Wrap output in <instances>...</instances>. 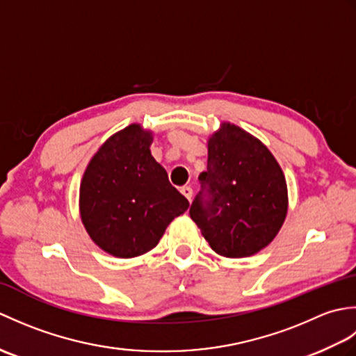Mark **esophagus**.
Masks as SVG:
<instances>
[{"instance_id": "34e87169", "label": "esophagus", "mask_w": 356, "mask_h": 356, "mask_svg": "<svg viewBox=\"0 0 356 356\" xmlns=\"http://www.w3.org/2000/svg\"><path fill=\"white\" fill-rule=\"evenodd\" d=\"M180 193H182L185 197L191 202V199H193V188L191 186H182L180 188Z\"/></svg>"}]
</instances>
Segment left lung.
Here are the masks:
<instances>
[{"label": "left lung", "instance_id": "obj_1", "mask_svg": "<svg viewBox=\"0 0 356 356\" xmlns=\"http://www.w3.org/2000/svg\"><path fill=\"white\" fill-rule=\"evenodd\" d=\"M190 216L217 254L240 259L268 246L287 213L275 157L241 128L223 124L208 142V168Z\"/></svg>", "mask_w": 356, "mask_h": 356}]
</instances>
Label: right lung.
<instances>
[{
	"instance_id": "obj_1",
	"label": "right lung",
	"mask_w": 356,
	"mask_h": 356,
	"mask_svg": "<svg viewBox=\"0 0 356 356\" xmlns=\"http://www.w3.org/2000/svg\"><path fill=\"white\" fill-rule=\"evenodd\" d=\"M151 133L130 125L104 143L81 182V218L95 243L120 259L151 251L190 203L149 153Z\"/></svg>"
}]
</instances>
